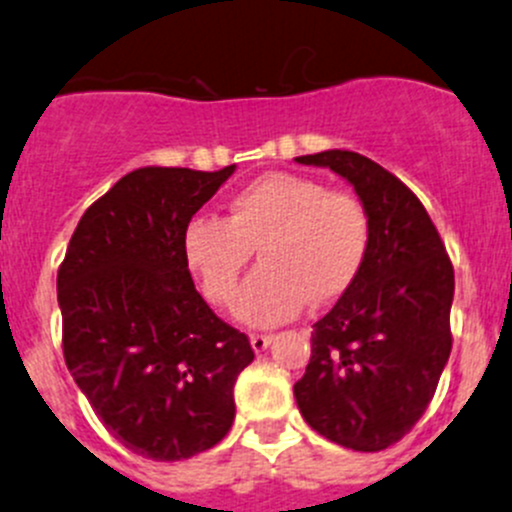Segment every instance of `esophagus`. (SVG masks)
I'll return each mask as SVG.
<instances>
[{
	"mask_svg": "<svg viewBox=\"0 0 512 512\" xmlns=\"http://www.w3.org/2000/svg\"><path fill=\"white\" fill-rule=\"evenodd\" d=\"M270 342H272V335H252L250 337V345L255 352H265L267 347H270Z\"/></svg>",
	"mask_w": 512,
	"mask_h": 512,
	"instance_id": "obj_1",
	"label": "esophagus"
}]
</instances>
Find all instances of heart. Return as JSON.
I'll return each instance as SVG.
<instances>
[{
  "label": "heart",
  "mask_w": 512,
  "mask_h": 512,
  "mask_svg": "<svg viewBox=\"0 0 512 512\" xmlns=\"http://www.w3.org/2000/svg\"><path fill=\"white\" fill-rule=\"evenodd\" d=\"M370 242V212L360 197L312 177L270 172L232 195L225 220L195 217L182 232V255L207 300L232 307L257 247L262 267L247 282L240 317L272 327L307 302L327 305L345 295Z\"/></svg>",
  "instance_id": "obj_1"
}]
</instances>
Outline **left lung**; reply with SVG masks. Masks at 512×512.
I'll return each mask as SVG.
<instances>
[{"instance_id": "8db88e82", "label": "left lung", "mask_w": 512, "mask_h": 512, "mask_svg": "<svg viewBox=\"0 0 512 512\" xmlns=\"http://www.w3.org/2000/svg\"><path fill=\"white\" fill-rule=\"evenodd\" d=\"M295 160L350 182L372 222L360 277L312 325L297 408L332 443L377 453L413 430L438 388L453 347V262L423 202L385 167L347 150Z\"/></svg>"}]
</instances>
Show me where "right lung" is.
I'll return each mask as SVG.
<instances>
[{"mask_svg": "<svg viewBox=\"0 0 512 512\" xmlns=\"http://www.w3.org/2000/svg\"><path fill=\"white\" fill-rule=\"evenodd\" d=\"M220 172L140 167L82 215L57 272L64 362L104 428L142 458L215 448L235 420L245 332L195 290L182 232Z\"/></svg>", "mask_w": 512, "mask_h": 512, "instance_id": "obj_1", "label": "right lung"}]
</instances>
